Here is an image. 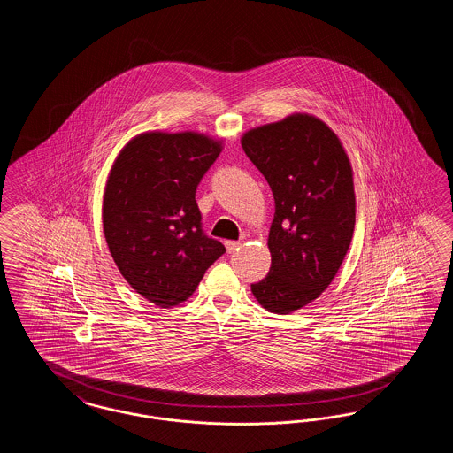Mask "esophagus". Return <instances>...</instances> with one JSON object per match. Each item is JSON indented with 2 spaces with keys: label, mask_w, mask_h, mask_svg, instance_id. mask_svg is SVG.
I'll return each instance as SVG.
<instances>
[{
  "label": "esophagus",
  "mask_w": 453,
  "mask_h": 453,
  "mask_svg": "<svg viewBox=\"0 0 453 453\" xmlns=\"http://www.w3.org/2000/svg\"><path fill=\"white\" fill-rule=\"evenodd\" d=\"M224 244H226V250H227V253H234L236 250H239V246H241V241H226Z\"/></svg>",
  "instance_id": "esophagus-1"
}]
</instances>
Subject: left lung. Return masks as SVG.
Instances as JSON below:
<instances>
[{
	"label": "left lung",
	"mask_w": 453,
	"mask_h": 453,
	"mask_svg": "<svg viewBox=\"0 0 453 453\" xmlns=\"http://www.w3.org/2000/svg\"><path fill=\"white\" fill-rule=\"evenodd\" d=\"M275 198L268 234L272 266L251 285L261 307L290 314L336 277L355 229V187L340 137L321 119L292 113L241 137Z\"/></svg>",
	"instance_id": "1"
}]
</instances>
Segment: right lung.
<instances>
[{
	"instance_id": "right-lung-1",
	"label": "right lung",
	"mask_w": 453,
	"mask_h": 453,
	"mask_svg": "<svg viewBox=\"0 0 453 453\" xmlns=\"http://www.w3.org/2000/svg\"><path fill=\"white\" fill-rule=\"evenodd\" d=\"M222 142L194 130L142 132L108 174L102 220L110 255L130 287L159 307L187 301L226 253L203 234L195 200Z\"/></svg>"
}]
</instances>
